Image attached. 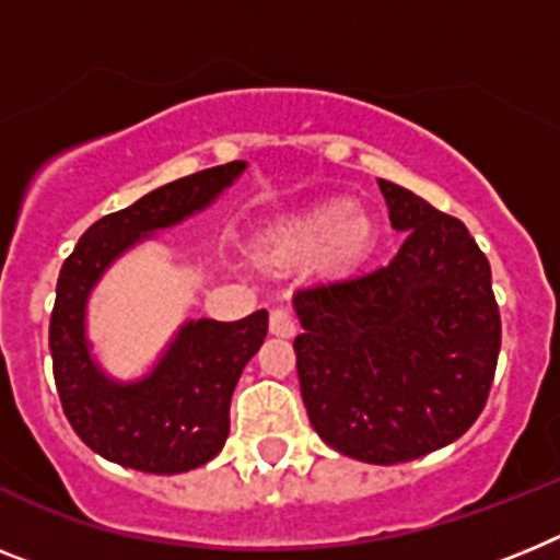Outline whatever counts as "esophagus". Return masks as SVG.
Listing matches in <instances>:
<instances>
[{
    "mask_svg": "<svg viewBox=\"0 0 560 560\" xmlns=\"http://www.w3.org/2000/svg\"><path fill=\"white\" fill-rule=\"evenodd\" d=\"M270 332L279 338H293L295 336V322L284 307H276L270 313Z\"/></svg>",
    "mask_w": 560,
    "mask_h": 560,
    "instance_id": "obj_1",
    "label": "esophagus"
}]
</instances>
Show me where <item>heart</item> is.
I'll list each match as a JSON object with an SVG mask.
<instances>
[{
    "instance_id": "b5f03b06",
    "label": "heart",
    "mask_w": 560,
    "mask_h": 560,
    "mask_svg": "<svg viewBox=\"0 0 560 560\" xmlns=\"http://www.w3.org/2000/svg\"><path fill=\"white\" fill-rule=\"evenodd\" d=\"M375 247V224L347 199L327 201L288 222L265 247L272 265H302L327 256L336 270L359 267Z\"/></svg>"
}]
</instances>
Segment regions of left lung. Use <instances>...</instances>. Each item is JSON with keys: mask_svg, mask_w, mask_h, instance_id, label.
Segmentation results:
<instances>
[{"mask_svg": "<svg viewBox=\"0 0 560 560\" xmlns=\"http://www.w3.org/2000/svg\"><path fill=\"white\" fill-rule=\"evenodd\" d=\"M389 265L293 295L295 368L310 424L341 455L401 464L462 439L481 416L501 350L490 261L464 222L378 178Z\"/></svg>", "mask_w": 560, "mask_h": 560, "instance_id": "8db88e82", "label": "left lung"}]
</instances>
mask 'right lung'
<instances>
[{
  "mask_svg": "<svg viewBox=\"0 0 560 560\" xmlns=\"http://www.w3.org/2000/svg\"><path fill=\"white\" fill-rule=\"evenodd\" d=\"M244 167V162L219 164L156 187L91 224L65 258L50 313L56 389L70 427L107 462L176 476L208 464L228 441L230 398L244 364L265 345L267 310L242 322L182 324L162 359L136 382H116L98 368L84 316L96 281L121 253L208 208Z\"/></svg>",
  "mask_w": 560,
  "mask_h": 560,
  "instance_id": "right-lung-1",
  "label": "right lung"
}]
</instances>
